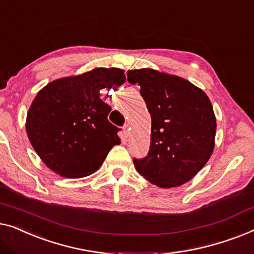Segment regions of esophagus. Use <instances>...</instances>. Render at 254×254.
<instances>
[{
    "instance_id": "34e87169",
    "label": "esophagus",
    "mask_w": 254,
    "mask_h": 254,
    "mask_svg": "<svg viewBox=\"0 0 254 254\" xmlns=\"http://www.w3.org/2000/svg\"><path fill=\"white\" fill-rule=\"evenodd\" d=\"M128 127H130V126H128V124H126V126L123 127L124 135H126V137H127V135H128Z\"/></svg>"
}]
</instances>
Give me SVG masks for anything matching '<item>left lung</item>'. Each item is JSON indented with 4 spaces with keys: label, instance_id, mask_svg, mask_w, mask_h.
<instances>
[{
    "label": "left lung",
    "instance_id": "left-lung-1",
    "mask_svg": "<svg viewBox=\"0 0 254 254\" xmlns=\"http://www.w3.org/2000/svg\"><path fill=\"white\" fill-rule=\"evenodd\" d=\"M127 81L140 86L152 117L148 154L133 159L135 169L160 188L187 183L214 149L216 119L208 96L189 80L153 69L127 71Z\"/></svg>",
    "mask_w": 254,
    "mask_h": 254
}]
</instances>
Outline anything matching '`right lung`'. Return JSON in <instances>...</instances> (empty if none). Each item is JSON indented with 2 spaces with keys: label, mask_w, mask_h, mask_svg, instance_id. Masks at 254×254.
<instances>
[{
  "label": "right lung",
  "mask_w": 254,
  "mask_h": 254,
  "mask_svg": "<svg viewBox=\"0 0 254 254\" xmlns=\"http://www.w3.org/2000/svg\"><path fill=\"white\" fill-rule=\"evenodd\" d=\"M126 81L124 70L96 67L49 83L28 109L26 132L34 151L54 173L80 178L96 171L110 149L120 145V128L108 121L103 88Z\"/></svg>",
  "instance_id": "obj_1"
}]
</instances>
